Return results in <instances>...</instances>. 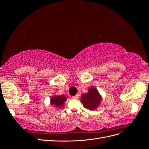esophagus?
Here are the masks:
<instances>
[{
  "instance_id": "obj_1",
  "label": "esophagus",
  "mask_w": 149,
  "mask_h": 149,
  "mask_svg": "<svg viewBox=\"0 0 149 149\" xmlns=\"http://www.w3.org/2000/svg\"><path fill=\"white\" fill-rule=\"evenodd\" d=\"M78 94H76V96H73V98H74V99H78Z\"/></svg>"
}]
</instances>
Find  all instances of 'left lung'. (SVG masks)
<instances>
[{
    "label": "left lung",
    "mask_w": 149,
    "mask_h": 149,
    "mask_svg": "<svg viewBox=\"0 0 149 149\" xmlns=\"http://www.w3.org/2000/svg\"><path fill=\"white\" fill-rule=\"evenodd\" d=\"M102 99V96L97 89L95 87L92 86L88 89L87 93L82 94L81 96V102L86 109L94 111L100 105Z\"/></svg>",
    "instance_id": "obj_1"
}]
</instances>
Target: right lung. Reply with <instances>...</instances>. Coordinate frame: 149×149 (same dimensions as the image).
<instances>
[{
  "label": "right lung",
  "instance_id": "right-lung-1",
  "mask_svg": "<svg viewBox=\"0 0 149 149\" xmlns=\"http://www.w3.org/2000/svg\"><path fill=\"white\" fill-rule=\"evenodd\" d=\"M66 101V97L65 95H53L50 99V102L49 103H50V105L55 106L56 109H58V108L64 107L65 102Z\"/></svg>",
  "mask_w": 149,
  "mask_h": 149
}]
</instances>
